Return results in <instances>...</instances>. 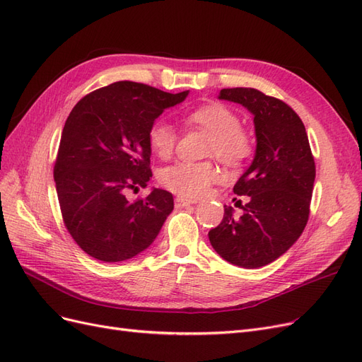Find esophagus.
Returning <instances> with one entry per match:
<instances>
[{"label":"esophagus","mask_w":362,"mask_h":362,"mask_svg":"<svg viewBox=\"0 0 362 362\" xmlns=\"http://www.w3.org/2000/svg\"><path fill=\"white\" fill-rule=\"evenodd\" d=\"M196 202H198L196 199H185V198H181V196H178V198H175V205H177L178 208L189 206V205H193Z\"/></svg>","instance_id":"esophagus-1"}]
</instances>
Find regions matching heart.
I'll return each mask as SVG.
<instances>
[{
  "instance_id": "heart-1",
  "label": "heart",
  "mask_w": 362,
  "mask_h": 362,
  "mask_svg": "<svg viewBox=\"0 0 362 362\" xmlns=\"http://www.w3.org/2000/svg\"><path fill=\"white\" fill-rule=\"evenodd\" d=\"M187 120L211 134L208 154L228 166H238L252 154V139L240 127L238 116L229 107L218 103L205 104L190 112ZM148 141L157 157L169 158L177 145V133L166 120H157L149 128ZM217 178L218 169L208 161H178L164 168L158 177L163 187L189 199L199 198Z\"/></svg>"
}]
</instances>
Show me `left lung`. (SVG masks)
I'll use <instances>...</instances> for the list:
<instances>
[{"label": "left lung", "instance_id": "8db88e82", "mask_svg": "<svg viewBox=\"0 0 362 362\" xmlns=\"http://www.w3.org/2000/svg\"><path fill=\"white\" fill-rule=\"evenodd\" d=\"M218 100L237 103L254 115L255 156L234 185L247 196L243 214L225 205L222 222L208 233L228 262L258 269L298 242L308 222L315 164L308 136L291 107L250 87L222 89Z\"/></svg>", "mask_w": 362, "mask_h": 362}]
</instances>
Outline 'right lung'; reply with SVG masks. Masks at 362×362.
Returning <instances> with one entry per match:
<instances>
[{
	"mask_svg": "<svg viewBox=\"0 0 362 362\" xmlns=\"http://www.w3.org/2000/svg\"><path fill=\"white\" fill-rule=\"evenodd\" d=\"M187 95L117 81L86 95L72 108L62 131L54 181L64 226L87 255L125 261L158 235L173 210L172 193L152 189L133 202L127 193L146 187L152 177L149 128Z\"/></svg>",
	"mask_w": 362,
	"mask_h": 362,
	"instance_id": "1",
	"label": "right lung"
}]
</instances>
